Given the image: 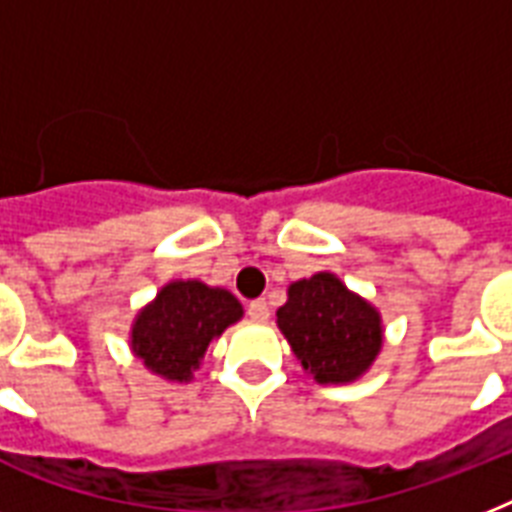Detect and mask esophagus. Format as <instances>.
Masks as SVG:
<instances>
[{"label":"esophagus","instance_id":"1","mask_svg":"<svg viewBox=\"0 0 512 512\" xmlns=\"http://www.w3.org/2000/svg\"><path fill=\"white\" fill-rule=\"evenodd\" d=\"M247 313H249V319L265 321L271 311H268V303H265V300H252V303L247 305Z\"/></svg>","mask_w":512,"mask_h":512}]
</instances>
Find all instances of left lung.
I'll return each instance as SVG.
<instances>
[{"label": "left lung", "instance_id": "1", "mask_svg": "<svg viewBox=\"0 0 512 512\" xmlns=\"http://www.w3.org/2000/svg\"><path fill=\"white\" fill-rule=\"evenodd\" d=\"M300 364L319 382H350L380 353V313L332 273L295 281L276 311Z\"/></svg>", "mask_w": 512, "mask_h": 512}]
</instances>
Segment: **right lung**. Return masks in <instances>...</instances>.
<instances>
[{
    "label": "right lung",
    "mask_w": 512,
    "mask_h": 512,
    "mask_svg": "<svg viewBox=\"0 0 512 512\" xmlns=\"http://www.w3.org/2000/svg\"><path fill=\"white\" fill-rule=\"evenodd\" d=\"M241 303L225 289L201 281H172L140 311L132 327V350L151 372L167 380H191L209 342L241 319Z\"/></svg>",
    "instance_id": "add662e5"
}]
</instances>
